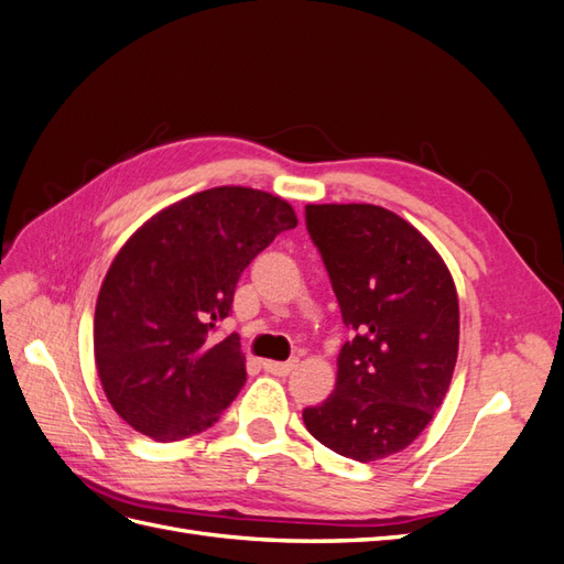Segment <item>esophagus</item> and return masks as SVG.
Here are the masks:
<instances>
[{"mask_svg":"<svg viewBox=\"0 0 564 564\" xmlns=\"http://www.w3.org/2000/svg\"><path fill=\"white\" fill-rule=\"evenodd\" d=\"M296 367V360H289V362H275V360H263V369L272 377H286L289 371Z\"/></svg>","mask_w":564,"mask_h":564,"instance_id":"34e87169","label":"esophagus"}]
</instances>
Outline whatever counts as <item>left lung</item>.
<instances>
[{
    "mask_svg": "<svg viewBox=\"0 0 564 564\" xmlns=\"http://www.w3.org/2000/svg\"><path fill=\"white\" fill-rule=\"evenodd\" d=\"M305 226L352 338L334 392L303 409V423L324 447L369 464L412 445L447 395L456 286L435 247L377 204H308Z\"/></svg>",
    "mask_w": 564,
    "mask_h": 564,
    "instance_id": "1",
    "label": "left lung"
}]
</instances>
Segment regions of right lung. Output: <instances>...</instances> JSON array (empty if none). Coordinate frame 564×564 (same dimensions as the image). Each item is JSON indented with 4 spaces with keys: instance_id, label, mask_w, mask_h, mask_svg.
I'll list each match as a JSON object with an SVG mask.
<instances>
[{
    "instance_id": "1",
    "label": "right lung",
    "mask_w": 564,
    "mask_h": 564,
    "mask_svg": "<svg viewBox=\"0 0 564 564\" xmlns=\"http://www.w3.org/2000/svg\"><path fill=\"white\" fill-rule=\"evenodd\" d=\"M296 224L282 197L220 185L162 209L119 249L96 301L94 357L133 431L185 440L237 398L247 381L240 336L212 332L256 253Z\"/></svg>"
}]
</instances>
